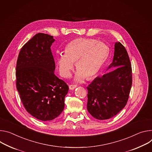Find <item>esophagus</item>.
<instances>
[{
	"label": "esophagus",
	"instance_id": "obj_1",
	"mask_svg": "<svg viewBox=\"0 0 152 152\" xmlns=\"http://www.w3.org/2000/svg\"><path fill=\"white\" fill-rule=\"evenodd\" d=\"M77 87V86L75 85H69V89H70L71 90H73V89H74L75 88H76Z\"/></svg>",
	"mask_w": 152,
	"mask_h": 152
}]
</instances>
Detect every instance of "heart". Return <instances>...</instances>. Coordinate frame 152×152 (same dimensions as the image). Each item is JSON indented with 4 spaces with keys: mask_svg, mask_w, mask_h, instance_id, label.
<instances>
[{
    "mask_svg": "<svg viewBox=\"0 0 152 152\" xmlns=\"http://www.w3.org/2000/svg\"><path fill=\"white\" fill-rule=\"evenodd\" d=\"M64 53L56 58L60 74L64 78L70 77L75 63V80L81 81L96 76L107 58L108 48L95 39L79 37L65 46Z\"/></svg>",
    "mask_w": 152,
    "mask_h": 152,
    "instance_id": "1",
    "label": "heart"
}]
</instances>
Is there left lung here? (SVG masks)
Here are the masks:
<instances>
[{
    "label": "left lung",
    "instance_id": "1",
    "mask_svg": "<svg viewBox=\"0 0 152 152\" xmlns=\"http://www.w3.org/2000/svg\"><path fill=\"white\" fill-rule=\"evenodd\" d=\"M111 72L95 78L87 87V108L89 113L99 120H107L118 113L126 105L132 85L130 60L124 46L115 44Z\"/></svg>",
    "mask_w": 152,
    "mask_h": 152
}]
</instances>
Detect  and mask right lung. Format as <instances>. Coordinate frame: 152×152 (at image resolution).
<instances>
[{
    "label": "right lung",
    "mask_w": 152,
    "mask_h": 152,
    "mask_svg": "<svg viewBox=\"0 0 152 152\" xmlns=\"http://www.w3.org/2000/svg\"><path fill=\"white\" fill-rule=\"evenodd\" d=\"M53 36L38 33L26 43L16 64V88L26 111L41 121L53 120L63 112L69 87L54 74L50 50Z\"/></svg>",
    "instance_id": "obj_1"
}]
</instances>
